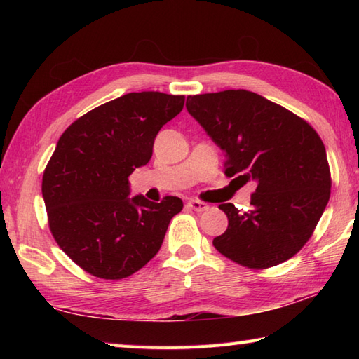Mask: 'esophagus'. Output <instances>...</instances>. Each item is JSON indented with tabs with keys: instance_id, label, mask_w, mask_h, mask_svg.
<instances>
[{
	"instance_id": "1",
	"label": "esophagus",
	"mask_w": 359,
	"mask_h": 359,
	"mask_svg": "<svg viewBox=\"0 0 359 359\" xmlns=\"http://www.w3.org/2000/svg\"><path fill=\"white\" fill-rule=\"evenodd\" d=\"M188 207L191 208V210H194V211H199V212H202V211H207L208 210V205L207 203H203V202H201V201H196V199H191V201H188Z\"/></svg>"
}]
</instances>
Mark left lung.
I'll return each instance as SVG.
<instances>
[{"instance_id": "obj_1", "label": "left lung", "mask_w": 359, "mask_h": 359, "mask_svg": "<svg viewBox=\"0 0 359 359\" xmlns=\"http://www.w3.org/2000/svg\"><path fill=\"white\" fill-rule=\"evenodd\" d=\"M187 109L225 152V174L257 184L250 211L219 205L228 228L212 245L248 269H269L293 257L330 199L329 162L315 129L245 89L189 95Z\"/></svg>"}]
</instances>
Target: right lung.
Returning a JSON list of instances; mask_svg holds the SVG:
<instances>
[{
    "instance_id": "right-lung-1",
    "label": "right lung",
    "mask_w": 359,
    "mask_h": 359,
    "mask_svg": "<svg viewBox=\"0 0 359 359\" xmlns=\"http://www.w3.org/2000/svg\"><path fill=\"white\" fill-rule=\"evenodd\" d=\"M184 95L131 93L75 120L43 174L49 228L65 253L102 279H123L162 247L179 197H129V175L152 156L160 128L184 109Z\"/></svg>"
}]
</instances>
